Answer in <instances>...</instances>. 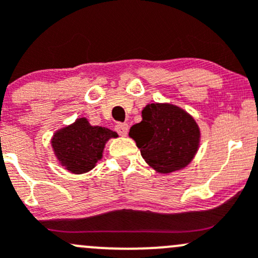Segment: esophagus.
I'll use <instances>...</instances> for the list:
<instances>
[{"label":"esophagus","instance_id":"esophagus-1","mask_svg":"<svg viewBox=\"0 0 258 258\" xmlns=\"http://www.w3.org/2000/svg\"><path fill=\"white\" fill-rule=\"evenodd\" d=\"M116 131L118 132L121 136H126L127 132H128V124L127 123H122V122H118V123L116 124Z\"/></svg>","mask_w":258,"mask_h":258}]
</instances>
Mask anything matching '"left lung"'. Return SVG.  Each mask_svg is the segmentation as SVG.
<instances>
[{"instance_id": "left-lung-1", "label": "left lung", "mask_w": 258, "mask_h": 258, "mask_svg": "<svg viewBox=\"0 0 258 258\" xmlns=\"http://www.w3.org/2000/svg\"><path fill=\"white\" fill-rule=\"evenodd\" d=\"M146 162L161 173L183 168L199 148L200 130L195 119L172 105L151 103L142 121L130 128Z\"/></svg>"}]
</instances>
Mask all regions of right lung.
<instances>
[{"mask_svg":"<svg viewBox=\"0 0 258 258\" xmlns=\"http://www.w3.org/2000/svg\"><path fill=\"white\" fill-rule=\"evenodd\" d=\"M111 137H117L116 132L105 127L91 126L86 118H79L71 126L54 134L52 147L62 165L80 175L95 167Z\"/></svg>","mask_w":258,"mask_h":258,"instance_id":"1","label":"right lung"}]
</instances>
